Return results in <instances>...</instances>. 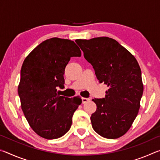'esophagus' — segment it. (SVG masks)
Wrapping results in <instances>:
<instances>
[{
    "mask_svg": "<svg viewBox=\"0 0 160 160\" xmlns=\"http://www.w3.org/2000/svg\"><path fill=\"white\" fill-rule=\"evenodd\" d=\"M82 100L83 104H85V103L90 102V98H86V97H83V98L82 99Z\"/></svg>",
    "mask_w": 160,
    "mask_h": 160,
    "instance_id": "34e87169",
    "label": "esophagus"
}]
</instances>
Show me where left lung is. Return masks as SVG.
I'll return each instance as SVG.
<instances>
[{
    "label": "left lung",
    "mask_w": 160,
    "mask_h": 160,
    "mask_svg": "<svg viewBox=\"0 0 160 160\" xmlns=\"http://www.w3.org/2000/svg\"><path fill=\"white\" fill-rule=\"evenodd\" d=\"M84 57L93 66L100 83L108 87L102 99H93V129L101 136L116 139L128 131L138 113L143 92L141 70L135 58L119 43L107 37L77 39Z\"/></svg>",
    "instance_id": "8db88e82"
}]
</instances>
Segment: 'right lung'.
I'll use <instances>...</instances> for the list:
<instances>
[{"instance_id": "1", "label": "right lung", "mask_w": 160, "mask_h": 160, "mask_svg": "<svg viewBox=\"0 0 160 160\" xmlns=\"http://www.w3.org/2000/svg\"><path fill=\"white\" fill-rule=\"evenodd\" d=\"M73 56H81L73 41L53 37L34 48L22 66L18 85L22 110L33 131L44 138L66 134L82 103L80 97L68 98L57 92L63 88L65 68Z\"/></svg>"}]
</instances>
